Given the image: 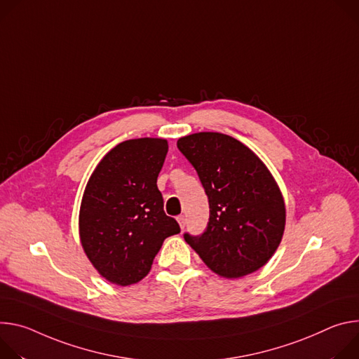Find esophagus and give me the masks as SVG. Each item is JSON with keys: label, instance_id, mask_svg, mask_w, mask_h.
<instances>
[{"label": "esophagus", "instance_id": "1", "mask_svg": "<svg viewBox=\"0 0 359 359\" xmlns=\"http://www.w3.org/2000/svg\"><path fill=\"white\" fill-rule=\"evenodd\" d=\"M177 221H178L180 226L184 229V228H185V224H187V219H185V217H184V215H178V217H177Z\"/></svg>", "mask_w": 359, "mask_h": 359}]
</instances>
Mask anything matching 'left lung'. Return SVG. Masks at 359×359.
I'll use <instances>...</instances> for the list:
<instances>
[{
	"label": "left lung",
	"instance_id": "8db88e82",
	"mask_svg": "<svg viewBox=\"0 0 359 359\" xmlns=\"http://www.w3.org/2000/svg\"><path fill=\"white\" fill-rule=\"evenodd\" d=\"M205 189L210 219L200 235L184 240L218 275L240 278L268 262L281 243L285 205L261 159L243 142L198 133L177 142Z\"/></svg>",
	"mask_w": 359,
	"mask_h": 359
}]
</instances>
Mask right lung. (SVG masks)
Segmentation results:
<instances>
[{
  "label": "right lung",
  "instance_id": "right-lung-1",
  "mask_svg": "<svg viewBox=\"0 0 359 359\" xmlns=\"http://www.w3.org/2000/svg\"><path fill=\"white\" fill-rule=\"evenodd\" d=\"M167 140L138 138L114 147L93 172L79 210L83 248L112 284L141 281L165 238L180 225L164 212L156 187Z\"/></svg>",
  "mask_w": 359,
  "mask_h": 359
}]
</instances>
